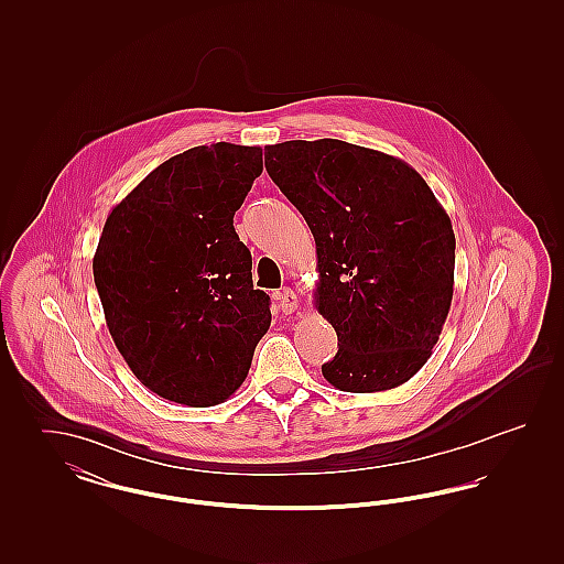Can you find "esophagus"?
I'll use <instances>...</instances> for the list:
<instances>
[{"instance_id":"obj_1","label":"esophagus","mask_w":564,"mask_h":564,"mask_svg":"<svg viewBox=\"0 0 564 564\" xmlns=\"http://www.w3.org/2000/svg\"><path fill=\"white\" fill-rule=\"evenodd\" d=\"M276 300H279V306H281V311H283L285 315H292V313L297 311V306H300L297 295H295L294 290H290V288H283L281 292H276Z\"/></svg>"}]
</instances>
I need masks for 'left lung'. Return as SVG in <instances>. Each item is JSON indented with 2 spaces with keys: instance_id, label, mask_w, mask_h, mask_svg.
<instances>
[{
  "instance_id": "left-lung-1",
  "label": "left lung",
  "mask_w": 564,
  "mask_h": 564,
  "mask_svg": "<svg viewBox=\"0 0 564 564\" xmlns=\"http://www.w3.org/2000/svg\"><path fill=\"white\" fill-rule=\"evenodd\" d=\"M264 156L317 245L315 306L338 336L323 378L349 393L400 387L427 364L451 311V217L408 162L378 150L295 139Z\"/></svg>"
}]
</instances>
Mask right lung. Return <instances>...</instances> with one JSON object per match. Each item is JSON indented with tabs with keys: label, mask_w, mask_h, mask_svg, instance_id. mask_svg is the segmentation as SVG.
Returning a JSON list of instances; mask_svg holds the SVG:
<instances>
[{
	"label": "right lung",
	"mask_w": 564,
	"mask_h": 564,
	"mask_svg": "<svg viewBox=\"0 0 564 564\" xmlns=\"http://www.w3.org/2000/svg\"><path fill=\"white\" fill-rule=\"evenodd\" d=\"M262 148L219 141L156 166L108 215L93 258L109 334L152 393L226 402L270 327L251 253L235 232Z\"/></svg>",
	"instance_id": "1"
}]
</instances>
